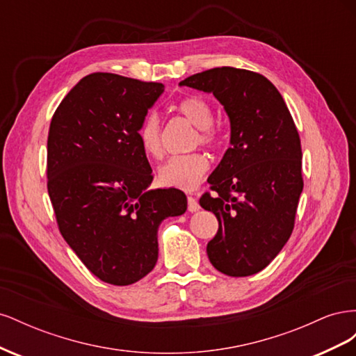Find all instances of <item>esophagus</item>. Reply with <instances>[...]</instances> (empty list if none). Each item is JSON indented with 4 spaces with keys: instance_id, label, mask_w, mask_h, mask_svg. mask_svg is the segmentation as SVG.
Returning a JSON list of instances; mask_svg holds the SVG:
<instances>
[{
    "instance_id": "esophagus-1",
    "label": "esophagus",
    "mask_w": 356,
    "mask_h": 356,
    "mask_svg": "<svg viewBox=\"0 0 356 356\" xmlns=\"http://www.w3.org/2000/svg\"><path fill=\"white\" fill-rule=\"evenodd\" d=\"M187 203H188V211H190V212H196V211L200 209V204H199V202H197L196 197L188 196V197H187Z\"/></svg>"
}]
</instances>
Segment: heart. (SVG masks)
Here are the masks:
<instances>
[{
	"label": "heart",
	"mask_w": 356,
	"mask_h": 356,
	"mask_svg": "<svg viewBox=\"0 0 356 356\" xmlns=\"http://www.w3.org/2000/svg\"><path fill=\"white\" fill-rule=\"evenodd\" d=\"M177 111L182 117H186L193 126L199 129L196 144L212 148L220 143V134L212 127L213 108L207 99L200 98V96H188V98L178 102ZM138 139L147 156L153 159H160L163 156L160 122L154 113L147 114L141 124H139ZM208 169L209 160L202 153L175 156L170 157L159 169L157 179L163 187L191 190L199 184Z\"/></svg>",
	"instance_id": "b5f03b06"
}]
</instances>
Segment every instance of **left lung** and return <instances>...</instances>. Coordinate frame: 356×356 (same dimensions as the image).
Returning a JSON list of instances; mask_svg holds the SVG:
<instances>
[{"label": "left lung", "mask_w": 356, "mask_h": 356, "mask_svg": "<svg viewBox=\"0 0 356 356\" xmlns=\"http://www.w3.org/2000/svg\"><path fill=\"white\" fill-rule=\"evenodd\" d=\"M179 86L212 93L230 120V147L208 178L217 195L200 197L220 224L207 246L209 261L224 275H255L288 242L303 191L293 117L275 86L248 70L213 68Z\"/></svg>", "instance_id": "obj_1"}]
</instances>
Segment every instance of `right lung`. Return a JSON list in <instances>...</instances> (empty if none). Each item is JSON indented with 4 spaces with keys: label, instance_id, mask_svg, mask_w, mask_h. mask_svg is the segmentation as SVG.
Instances as JSON below:
<instances>
[{
    "label": "right lung",
    "instance_id": "right-lung-1",
    "mask_svg": "<svg viewBox=\"0 0 356 356\" xmlns=\"http://www.w3.org/2000/svg\"><path fill=\"white\" fill-rule=\"evenodd\" d=\"M163 92L161 83L95 72L74 86L50 123L47 190L60 234L111 285L152 272L160 222L187 211L181 190L148 188L153 170L138 139Z\"/></svg>",
    "mask_w": 356,
    "mask_h": 356
}]
</instances>
